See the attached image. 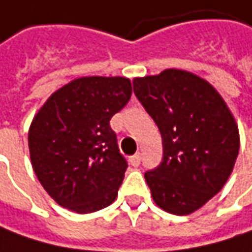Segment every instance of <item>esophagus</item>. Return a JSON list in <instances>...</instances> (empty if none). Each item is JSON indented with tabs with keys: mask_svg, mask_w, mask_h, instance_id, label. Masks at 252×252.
<instances>
[{
	"mask_svg": "<svg viewBox=\"0 0 252 252\" xmlns=\"http://www.w3.org/2000/svg\"><path fill=\"white\" fill-rule=\"evenodd\" d=\"M129 163H131V166H134V167H138L139 164H141V153H135L134 156H131L129 158Z\"/></svg>",
	"mask_w": 252,
	"mask_h": 252,
	"instance_id": "1",
	"label": "esophagus"
}]
</instances>
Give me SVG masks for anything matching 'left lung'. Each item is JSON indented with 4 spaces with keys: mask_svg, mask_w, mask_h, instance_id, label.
Returning a JSON list of instances; mask_svg holds the SVG:
<instances>
[{
    "mask_svg": "<svg viewBox=\"0 0 252 252\" xmlns=\"http://www.w3.org/2000/svg\"><path fill=\"white\" fill-rule=\"evenodd\" d=\"M132 83L163 141L160 164L145 173L153 199L166 212L189 215L233 171L240 149L236 121L220 94L191 72L166 69Z\"/></svg>",
    "mask_w": 252,
    "mask_h": 252,
    "instance_id": "left-lung-1",
    "label": "left lung"
}]
</instances>
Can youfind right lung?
Here are the masks:
<instances>
[{
	"label": "right lung",
	"mask_w": 252,
	"mask_h": 252,
	"mask_svg": "<svg viewBox=\"0 0 252 252\" xmlns=\"http://www.w3.org/2000/svg\"><path fill=\"white\" fill-rule=\"evenodd\" d=\"M131 93L126 78H79L53 93L33 120L32 166L63 208L91 213L114 202L128 163L110 120Z\"/></svg>",
	"instance_id": "right-lung-1"
}]
</instances>
